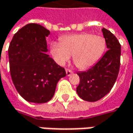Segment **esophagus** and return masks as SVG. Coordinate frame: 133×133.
Listing matches in <instances>:
<instances>
[{"instance_id": "obj_1", "label": "esophagus", "mask_w": 133, "mask_h": 133, "mask_svg": "<svg viewBox=\"0 0 133 133\" xmlns=\"http://www.w3.org/2000/svg\"><path fill=\"white\" fill-rule=\"evenodd\" d=\"M66 75L67 76H70L71 75H72V73H73V71L71 70V69H68V68H66Z\"/></svg>"}]
</instances>
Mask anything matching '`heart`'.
<instances>
[{
    "mask_svg": "<svg viewBox=\"0 0 133 133\" xmlns=\"http://www.w3.org/2000/svg\"><path fill=\"white\" fill-rule=\"evenodd\" d=\"M107 47L101 36L89 32L71 34L61 38V42H52L50 52L59 65H65L73 55V61L80 69H87L96 64Z\"/></svg>",
    "mask_w": 133,
    "mask_h": 133,
    "instance_id": "obj_1",
    "label": "heart"
}]
</instances>
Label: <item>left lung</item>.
Wrapping results in <instances>:
<instances>
[{
  "label": "left lung",
  "mask_w": 133,
  "mask_h": 133,
  "mask_svg": "<svg viewBox=\"0 0 133 133\" xmlns=\"http://www.w3.org/2000/svg\"><path fill=\"white\" fill-rule=\"evenodd\" d=\"M102 32L108 50L90 69L77 73L80 83L76 91L82 100L89 102L99 101L110 91L117 78L120 66L119 42L110 31L103 28Z\"/></svg>",
  "instance_id": "obj_1"
}]
</instances>
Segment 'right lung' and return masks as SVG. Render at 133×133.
<instances>
[{
	"instance_id": "obj_1",
	"label": "right lung",
	"mask_w": 133,
	"mask_h": 133,
	"mask_svg": "<svg viewBox=\"0 0 133 133\" xmlns=\"http://www.w3.org/2000/svg\"><path fill=\"white\" fill-rule=\"evenodd\" d=\"M49 30L37 23H29L16 32L8 49L13 83L26 101L43 103L54 96L58 81L66 75L46 54L45 37Z\"/></svg>"
}]
</instances>
